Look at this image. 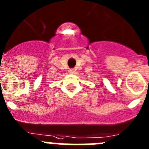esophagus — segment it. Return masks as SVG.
Here are the masks:
<instances>
[{
    "label": "esophagus",
    "instance_id": "1",
    "mask_svg": "<svg viewBox=\"0 0 149 149\" xmlns=\"http://www.w3.org/2000/svg\"><path fill=\"white\" fill-rule=\"evenodd\" d=\"M68 73H70V74H72V73H74V70H73V69H72V70H70L69 71H68Z\"/></svg>",
    "mask_w": 149,
    "mask_h": 149
}]
</instances>
